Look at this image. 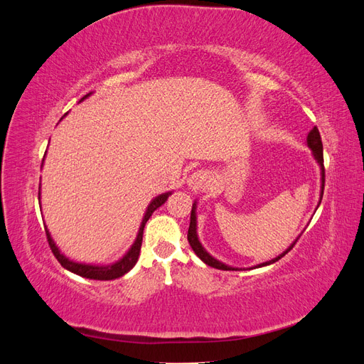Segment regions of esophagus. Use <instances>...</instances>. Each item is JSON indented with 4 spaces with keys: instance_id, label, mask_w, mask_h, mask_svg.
<instances>
[{
    "instance_id": "obj_1",
    "label": "esophagus",
    "mask_w": 364,
    "mask_h": 364,
    "mask_svg": "<svg viewBox=\"0 0 364 364\" xmlns=\"http://www.w3.org/2000/svg\"><path fill=\"white\" fill-rule=\"evenodd\" d=\"M188 186L193 193H200L208 188L209 183V176L206 170H196L190 178H188Z\"/></svg>"
}]
</instances>
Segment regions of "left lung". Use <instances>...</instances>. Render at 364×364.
<instances>
[{"instance_id": "obj_1", "label": "left lung", "mask_w": 364, "mask_h": 364, "mask_svg": "<svg viewBox=\"0 0 364 364\" xmlns=\"http://www.w3.org/2000/svg\"><path fill=\"white\" fill-rule=\"evenodd\" d=\"M306 144H308V147H310L311 150H313V155H314V159L317 161V164L321 165V170H322V191H321V200H322V197H323V186H325V168H323V146H322V138H321V134H318V129L314 126L311 130H310V134H308V136H306ZM321 203V202H318ZM188 241H190V246L193 247V250L196 252V255L199 257L205 264H208V266H211V267H214V269H218V270H238L237 267H230V266H226V264H223V262H220L218 259H215L214 257H211L209 255V253L203 249V246L200 245V241H199V237H197V217H196V202L193 203V209H191V217H190V228H188ZM297 241V240H296ZM294 241V243H296ZM294 243L285 250V252H282L281 255H278L277 258H273V259H270V261H267V262H262V264H258V266H255V267H264V266H269V264H273V262H277L278 259H281L285 253H289L291 249H293V246H294Z\"/></svg>"}]
</instances>
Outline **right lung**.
Segmentation results:
<instances>
[{
  "label": "right lung",
  "instance_id": "right-lung-1",
  "mask_svg": "<svg viewBox=\"0 0 364 364\" xmlns=\"http://www.w3.org/2000/svg\"><path fill=\"white\" fill-rule=\"evenodd\" d=\"M90 95H91V92L86 94L82 98V100H85V98H87ZM39 190H41V186H39ZM39 194H41V191H39ZM168 196H171L170 191L162 193L150 202L144 217H142V222H141L138 235L134 241V245L130 246V249L126 252V255L123 258L112 262V264H107V266H95V264H85V262L71 261L70 258L65 257L63 253L59 250L56 243H54V240L51 238V234L48 232V229L46 228L47 240H48V245L51 247V252L54 253V257L58 258V261L62 264L63 269H67V270H70L75 274H79V277H83V278H87V279H97V281H111V279L121 278L130 269H134V266L138 261V257H139V250H141V245H142V232H144V226L147 223V220L151 217V214L155 213L161 205L165 203V200L168 199Z\"/></svg>",
  "mask_w": 364,
  "mask_h": 364
}]
</instances>
